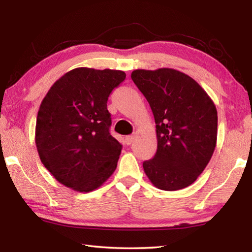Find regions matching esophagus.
Wrapping results in <instances>:
<instances>
[{"label": "esophagus", "instance_id": "1", "mask_svg": "<svg viewBox=\"0 0 252 252\" xmlns=\"http://www.w3.org/2000/svg\"><path fill=\"white\" fill-rule=\"evenodd\" d=\"M133 141H134V136H133V135H127V136H126V145H131V144L133 143Z\"/></svg>", "mask_w": 252, "mask_h": 252}]
</instances>
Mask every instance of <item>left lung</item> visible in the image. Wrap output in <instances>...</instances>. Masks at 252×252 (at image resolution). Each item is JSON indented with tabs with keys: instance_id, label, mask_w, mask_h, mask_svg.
<instances>
[{
	"instance_id": "obj_1",
	"label": "left lung",
	"mask_w": 252,
	"mask_h": 252,
	"mask_svg": "<svg viewBox=\"0 0 252 252\" xmlns=\"http://www.w3.org/2000/svg\"><path fill=\"white\" fill-rule=\"evenodd\" d=\"M131 78L156 123L157 152L143 162L144 171L160 189H185L202 173L215 152L216 106L194 79L175 69H137Z\"/></svg>"
}]
</instances>
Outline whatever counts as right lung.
<instances>
[{"mask_svg": "<svg viewBox=\"0 0 252 252\" xmlns=\"http://www.w3.org/2000/svg\"><path fill=\"white\" fill-rule=\"evenodd\" d=\"M125 79L121 70L76 68L42 100L35 145L42 163L63 185L89 192L114 173L122 145L110 135L107 100Z\"/></svg>", "mask_w": 252, "mask_h": 252, "instance_id": "right-lung-1", "label": "right lung"}]
</instances>
